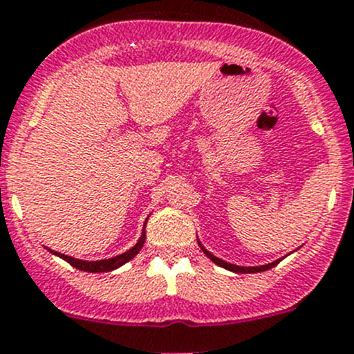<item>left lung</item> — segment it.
<instances>
[{"label": "left lung", "instance_id": "8db88e82", "mask_svg": "<svg viewBox=\"0 0 354 354\" xmlns=\"http://www.w3.org/2000/svg\"><path fill=\"white\" fill-rule=\"evenodd\" d=\"M197 242H198V247H201V249L204 250V254L209 257V259L212 261V263L218 264V266H221V268L228 270V272H233V273H259V272H266V270L273 268V266H277V264H279L280 261L283 259V257H280V259L273 261V263L259 264V266H239V264H233V263H228V261H223L221 257H218V256H214V254L209 252V250L205 249L204 245H202L201 240H198V239H197Z\"/></svg>", "mask_w": 354, "mask_h": 354}]
</instances>
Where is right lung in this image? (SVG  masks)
<instances>
[{"label": "right lung", "instance_id": "right-lung-1", "mask_svg": "<svg viewBox=\"0 0 354 354\" xmlns=\"http://www.w3.org/2000/svg\"><path fill=\"white\" fill-rule=\"evenodd\" d=\"M149 219V218H147ZM147 225V221H145ZM145 225H143V230H142V235H140L138 242L135 243V245L131 247V249H128L126 252L122 254H118V256L114 257H109V259H98V261H86V259H77V257H72V256H67V254H60V252H55V250L51 249H46L50 250L51 254H55V256L62 257L64 261H67L68 264H72L74 268L81 270V272H88V273H105V272H112V270H118L121 268L122 264H126L128 261H131L133 257L136 256V254L142 250L143 243H145Z\"/></svg>", "mask_w": 354, "mask_h": 354}]
</instances>
